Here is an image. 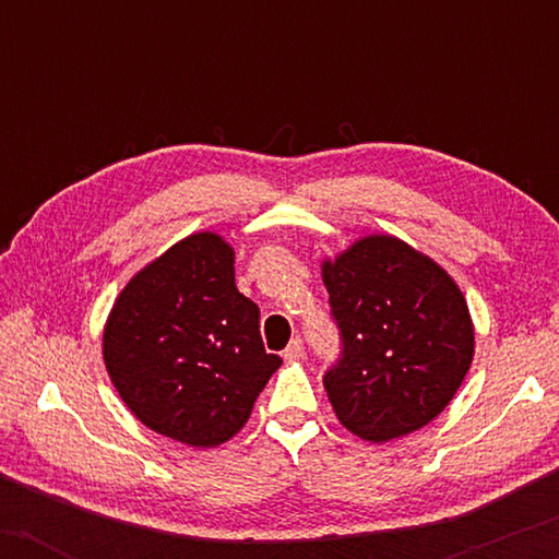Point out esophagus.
Listing matches in <instances>:
<instances>
[{"instance_id":"esophagus-1","label":"esophagus","mask_w":559,"mask_h":559,"mask_svg":"<svg viewBox=\"0 0 559 559\" xmlns=\"http://www.w3.org/2000/svg\"><path fill=\"white\" fill-rule=\"evenodd\" d=\"M282 356H285V361H300V358L305 356V346L300 338H293L289 341V346L282 350Z\"/></svg>"}]
</instances>
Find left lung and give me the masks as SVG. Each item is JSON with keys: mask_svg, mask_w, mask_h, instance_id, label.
Wrapping results in <instances>:
<instances>
[{"mask_svg": "<svg viewBox=\"0 0 559 559\" xmlns=\"http://www.w3.org/2000/svg\"><path fill=\"white\" fill-rule=\"evenodd\" d=\"M338 323L341 361L323 377L348 432L386 442L448 407L476 350L468 302L423 251L371 234L320 264Z\"/></svg>", "mask_w": 559, "mask_h": 559, "instance_id": "1", "label": "left lung"}]
</instances>
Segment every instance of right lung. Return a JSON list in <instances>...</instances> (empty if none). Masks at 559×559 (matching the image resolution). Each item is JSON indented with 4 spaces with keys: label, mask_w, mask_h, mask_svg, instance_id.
<instances>
[{
    "label": "right lung",
    "mask_w": 559,
    "mask_h": 559,
    "mask_svg": "<svg viewBox=\"0 0 559 559\" xmlns=\"http://www.w3.org/2000/svg\"><path fill=\"white\" fill-rule=\"evenodd\" d=\"M104 364L142 425L216 448L247 425L282 358L266 354L259 308L236 289L234 247L198 231L121 289L104 325Z\"/></svg>",
    "instance_id": "1"
}]
</instances>
